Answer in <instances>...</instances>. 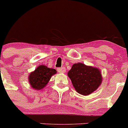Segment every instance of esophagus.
Listing matches in <instances>:
<instances>
[{
    "instance_id": "34e87169",
    "label": "esophagus",
    "mask_w": 128,
    "mask_h": 128,
    "mask_svg": "<svg viewBox=\"0 0 128 128\" xmlns=\"http://www.w3.org/2000/svg\"><path fill=\"white\" fill-rule=\"evenodd\" d=\"M58 71L60 73H64L66 72V69L65 68L62 67V68H58Z\"/></svg>"
}]
</instances>
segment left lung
Returning a JSON list of instances; mask_svg holds the SVG:
<instances>
[{
  "mask_svg": "<svg viewBox=\"0 0 128 128\" xmlns=\"http://www.w3.org/2000/svg\"><path fill=\"white\" fill-rule=\"evenodd\" d=\"M68 75L76 91L84 96L96 90L102 82V76L98 69L82 63L74 64Z\"/></svg>",
  "mask_w": 128,
  "mask_h": 128,
  "instance_id": "8db88e82",
  "label": "left lung"
}]
</instances>
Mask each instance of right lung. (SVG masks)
Segmentation results:
<instances>
[{
  "instance_id": "obj_1",
  "label": "right lung",
  "mask_w": 128,
  "mask_h": 128,
  "mask_svg": "<svg viewBox=\"0 0 128 128\" xmlns=\"http://www.w3.org/2000/svg\"><path fill=\"white\" fill-rule=\"evenodd\" d=\"M56 72V69L49 68L44 65L40 66L30 74L28 81L32 88L40 90L46 86L52 76Z\"/></svg>"
}]
</instances>
